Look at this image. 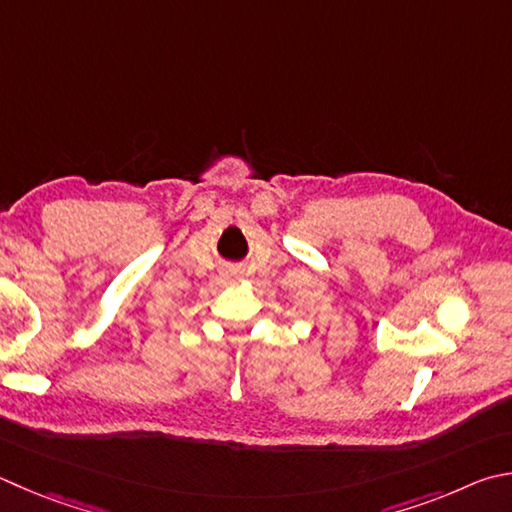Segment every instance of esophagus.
I'll list each match as a JSON object with an SVG mask.
<instances>
[{
  "label": "esophagus",
  "instance_id": "34e87169",
  "mask_svg": "<svg viewBox=\"0 0 512 512\" xmlns=\"http://www.w3.org/2000/svg\"><path fill=\"white\" fill-rule=\"evenodd\" d=\"M226 280H228V282H232V280H237V273H226Z\"/></svg>",
  "mask_w": 512,
  "mask_h": 512
}]
</instances>
